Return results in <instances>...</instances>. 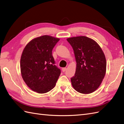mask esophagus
I'll list each match as a JSON object with an SVG mask.
<instances>
[{
  "instance_id": "esophagus-1",
  "label": "esophagus",
  "mask_w": 124,
  "mask_h": 124,
  "mask_svg": "<svg viewBox=\"0 0 124 124\" xmlns=\"http://www.w3.org/2000/svg\"><path fill=\"white\" fill-rule=\"evenodd\" d=\"M62 71H63V72H64L66 70V68H63L62 69Z\"/></svg>"
}]
</instances>
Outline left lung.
I'll return each mask as SVG.
<instances>
[{
	"instance_id": "8db88e82",
	"label": "left lung",
	"mask_w": 124,
	"mask_h": 124,
	"mask_svg": "<svg viewBox=\"0 0 124 124\" xmlns=\"http://www.w3.org/2000/svg\"><path fill=\"white\" fill-rule=\"evenodd\" d=\"M74 51L77 68L71 78L72 86L82 94L93 93L100 86L106 73V60L100 46L85 36L67 39Z\"/></svg>"
}]
</instances>
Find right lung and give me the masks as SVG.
Returning <instances> with one entry per match:
<instances>
[{"label":"right lung","mask_w":124,"mask_h":124,"mask_svg":"<svg viewBox=\"0 0 124 124\" xmlns=\"http://www.w3.org/2000/svg\"><path fill=\"white\" fill-rule=\"evenodd\" d=\"M59 38L42 36L28 43L21 56V76L27 86L38 93H46L54 87L61 70L54 65L52 50Z\"/></svg>","instance_id":"obj_1"}]
</instances>
